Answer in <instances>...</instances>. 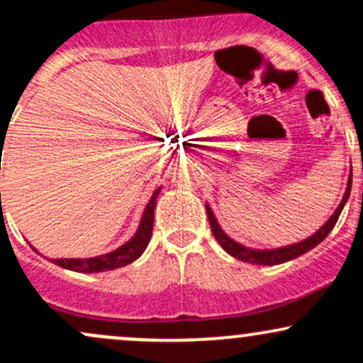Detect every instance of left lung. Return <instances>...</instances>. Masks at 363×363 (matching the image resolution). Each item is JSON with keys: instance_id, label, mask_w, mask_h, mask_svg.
<instances>
[{"instance_id": "1", "label": "left lung", "mask_w": 363, "mask_h": 363, "mask_svg": "<svg viewBox=\"0 0 363 363\" xmlns=\"http://www.w3.org/2000/svg\"><path fill=\"white\" fill-rule=\"evenodd\" d=\"M350 191H352V172H350L347 191H345L343 199H341L340 206L336 208L335 213L329 216L328 222L324 223L314 235L307 237V239L301 240V242H295V244L285 245V247H277V249H251V247H245L242 244L235 242L234 239H230V237L222 230V227H220L218 222H216L213 211H211V208L208 203H206V213H208V220H210V227H211V232H213L215 239L218 240V244L222 245L230 256H234L235 259L239 261L251 262V264L273 266V264H281V262L295 259V257L302 256V254H306L307 251H311V249H314L315 245L323 242V240L328 237L329 232L333 230V227H335L336 222H338L341 210H343L345 203L348 201Z\"/></svg>"}]
</instances>
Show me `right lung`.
Returning <instances> with one entry per match:
<instances>
[{
    "label": "right lung",
    "instance_id": "right-lung-1",
    "mask_svg": "<svg viewBox=\"0 0 363 363\" xmlns=\"http://www.w3.org/2000/svg\"><path fill=\"white\" fill-rule=\"evenodd\" d=\"M3 145V141H1ZM1 170V167H0ZM162 187H158L155 193L150 198L147 208H145L143 216L140 220V227L136 230V234L131 237V240H128L126 244L121 245L116 251L102 254V256L95 257H86V259H78V257H65V259H51L54 264L61 266V268L72 269V272L78 273H101V272H109V269L123 268V266L129 264V262L136 261L143 254L145 249L152 239L153 232V211H155L157 205V196L160 193ZM0 201H1V193H0Z\"/></svg>",
    "mask_w": 363,
    "mask_h": 363
}]
</instances>
